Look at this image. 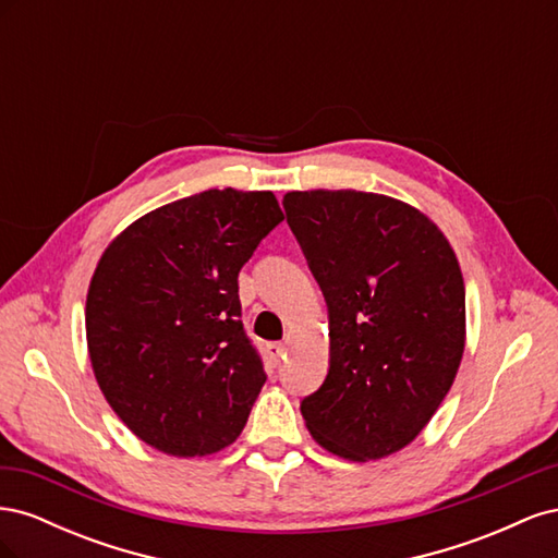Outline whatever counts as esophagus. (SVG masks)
<instances>
[{
    "mask_svg": "<svg viewBox=\"0 0 558 558\" xmlns=\"http://www.w3.org/2000/svg\"><path fill=\"white\" fill-rule=\"evenodd\" d=\"M283 353H286V347H283L281 342H272V344H267V356L272 359V363H275V365H277V363H281Z\"/></svg>",
    "mask_w": 558,
    "mask_h": 558,
    "instance_id": "obj_1",
    "label": "esophagus"
}]
</instances>
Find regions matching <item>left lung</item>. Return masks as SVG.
<instances>
[{"mask_svg":"<svg viewBox=\"0 0 558 558\" xmlns=\"http://www.w3.org/2000/svg\"><path fill=\"white\" fill-rule=\"evenodd\" d=\"M283 209L330 320L328 375L302 418L340 459H384L426 428L459 373V258L426 214L388 195L291 191Z\"/></svg>","mask_w":558,"mask_h":558,"instance_id":"obj_1","label":"left lung"}]
</instances>
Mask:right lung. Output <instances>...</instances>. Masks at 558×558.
Segmentation results:
<instances>
[{"label":"right lung","mask_w":558,"mask_h":558,"mask_svg":"<svg viewBox=\"0 0 558 558\" xmlns=\"http://www.w3.org/2000/svg\"><path fill=\"white\" fill-rule=\"evenodd\" d=\"M283 221L272 191H205L148 211L105 248L86 298L95 379L154 449L193 459L238 440L265 384L238 277Z\"/></svg>","instance_id":"add662e5"}]
</instances>
